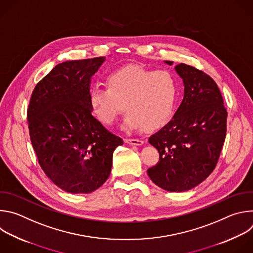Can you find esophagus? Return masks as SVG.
Masks as SVG:
<instances>
[{"instance_id": "esophagus-1", "label": "esophagus", "mask_w": 253, "mask_h": 253, "mask_svg": "<svg viewBox=\"0 0 253 253\" xmlns=\"http://www.w3.org/2000/svg\"><path fill=\"white\" fill-rule=\"evenodd\" d=\"M125 142L128 144H131V145H142L144 143L143 140L138 139V138H126Z\"/></svg>"}]
</instances>
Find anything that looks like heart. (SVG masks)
Returning <instances> with one entry per match:
<instances>
[{"mask_svg":"<svg viewBox=\"0 0 253 253\" xmlns=\"http://www.w3.org/2000/svg\"><path fill=\"white\" fill-rule=\"evenodd\" d=\"M179 92V81L170 71L132 64L113 70L107 77V86L94 85L89 102L103 124L111 125L125 110L126 103L127 127L155 130L172 118Z\"/></svg>","mask_w":253,"mask_h":253,"instance_id":"1","label":"heart"}]
</instances>
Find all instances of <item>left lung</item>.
Instances as JSON below:
<instances>
[{"label": "left lung", "instance_id": "1", "mask_svg": "<svg viewBox=\"0 0 253 253\" xmlns=\"http://www.w3.org/2000/svg\"><path fill=\"white\" fill-rule=\"evenodd\" d=\"M175 69L183 79L184 98L173 118L149 137L159 161L147 173L162 189L180 192L214 170L226 137L227 111L217 84L205 72L183 63Z\"/></svg>", "mask_w": 253, "mask_h": 253}]
</instances>
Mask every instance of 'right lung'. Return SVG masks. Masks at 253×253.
Instances as JSON below:
<instances>
[{
	"instance_id": "right-lung-1",
	"label": "right lung",
	"mask_w": 253,
	"mask_h": 253,
	"mask_svg": "<svg viewBox=\"0 0 253 253\" xmlns=\"http://www.w3.org/2000/svg\"><path fill=\"white\" fill-rule=\"evenodd\" d=\"M105 57L67 61L36 85L28 107L30 139L45 174L70 193H90L111 172L123 140L92 114L90 79Z\"/></svg>"
}]
</instances>
